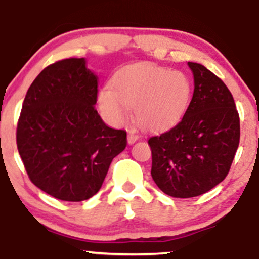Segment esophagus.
Masks as SVG:
<instances>
[{"mask_svg":"<svg viewBox=\"0 0 259 259\" xmlns=\"http://www.w3.org/2000/svg\"><path fill=\"white\" fill-rule=\"evenodd\" d=\"M138 139H139V136L136 135L134 132H129V134H127V144L129 145H133L134 142L138 141Z\"/></svg>","mask_w":259,"mask_h":259,"instance_id":"obj_1","label":"esophagus"}]
</instances>
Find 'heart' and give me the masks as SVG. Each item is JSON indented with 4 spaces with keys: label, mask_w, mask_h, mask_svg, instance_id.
<instances>
[{
    "label": "heart",
    "mask_w": 259,
    "mask_h": 259,
    "mask_svg": "<svg viewBox=\"0 0 259 259\" xmlns=\"http://www.w3.org/2000/svg\"><path fill=\"white\" fill-rule=\"evenodd\" d=\"M112 88L102 89L99 105L113 124H121L133 107L141 127L158 130L173 125L186 112L192 85L185 73L156 64H134L118 70Z\"/></svg>",
    "instance_id": "b5f03b06"
}]
</instances>
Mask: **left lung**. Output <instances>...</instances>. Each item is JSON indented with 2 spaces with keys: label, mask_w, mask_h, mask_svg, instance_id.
<instances>
[{
  "label": "left lung",
  "mask_w": 259,
  "mask_h": 259,
  "mask_svg": "<svg viewBox=\"0 0 259 259\" xmlns=\"http://www.w3.org/2000/svg\"><path fill=\"white\" fill-rule=\"evenodd\" d=\"M195 90L177 125L148 139L154 183L171 197L206 194L225 179L240 142L233 95L202 64L189 62Z\"/></svg>",
  "instance_id": "left-lung-1"
}]
</instances>
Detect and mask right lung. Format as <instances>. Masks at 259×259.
Masks as SVG:
<instances>
[{
  "mask_svg": "<svg viewBox=\"0 0 259 259\" xmlns=\"http://www.w3.org/2000/svg\"><path fill=\"white\" fill-rule=\"evenodd\" d=\"M84 58L50 64L23 102L17 147L29 179L57 200L80 202L99 192L126 132L107 126L95 109L99 82Z\"/></svg>",
  "mask_w": 259,
  "mask_h": 259,
  "instance_id": "1",
  "label": "right lung"
}]
</instances>
